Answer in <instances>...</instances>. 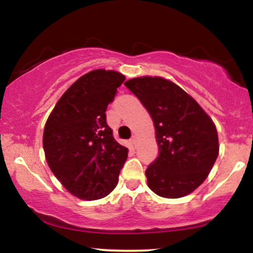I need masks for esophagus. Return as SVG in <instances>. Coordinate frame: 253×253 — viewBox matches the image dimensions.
Masks as SVG:
<instances>
[{"label": "esophagus", "mask_w": 253, "mask_h": 253, "mask_svg": "<svg viewBox=\"0 0 253 253\" xmlns=\"http://www.w3.org/2000/svg\"><path fill=\"white\" fill-rule=\"evenodd\" d=\"M136 143H138V138H136L135 135H133L132 138H130V144H132L133 146L135 147L136 146Z\"/></svg>", "instance_id": "34e87169"}]
</instances>
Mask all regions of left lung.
I'll return each instance as SVG.
<instances>
[{"label": "left lung", "instance_id": "1", "mask_svg": "<svg viewBox=\"0 0 253 253\" xmlns=\"http://www.w3.org/2000/svg\"><path fill=\"white\" fill-rule=\"evenodd\" d=\"M128 88L152 118L158 157L147 167V184L157 195L178 199L207 178L219 155L211 119L182 88L162 77L127 81Z\"/></svg>", "mask_w": 253, "mask_h": 253}]
</instances>
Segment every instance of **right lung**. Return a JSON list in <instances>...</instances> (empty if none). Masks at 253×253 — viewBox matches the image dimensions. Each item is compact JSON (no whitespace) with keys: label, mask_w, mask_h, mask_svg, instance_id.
I'll use <instances>...</instances> for the list:
<instances>
[{"label":"right lung","mask_w":253,"mask_h":253,"mask_svg":"<svg viewBox=\"0 0 253 253\" xmlns=\"http://www.w3.org/2000/svg\"><path fill=\"white\" fill-rule=\"evenodd\" d=\"M124 81L117 71L88 72L64 92L46 121V161L58 181L78 199H101L118 184L128 150L113 136L106 110Z\"/></svg>","instance_id":"add662e5"}]
</instances>
